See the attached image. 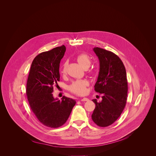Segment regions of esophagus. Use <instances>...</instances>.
I'll list each match as a JSON object with an SVG mask.
<instances>
[{
    "mask_svg": "<svg viewBox=\"0 0 156 156\" xmlns=\"http://www.w3.org/2000/svg\"><path fill=\"white\" fill-rule=\"evenodd\" d=\"M89 99L86 98H83L82 99H81V101H88Z\"/></svg>",
    "mask_w": 156,
    "mask_h": 156,
    "instance_id": "obj_1",
    "label": "esophagus"
}]
</instances>
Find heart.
<instances>
[{"instance_id": "b5f03b06", "label": "heart", "mask_w": 156, "mask_h": 156, "mask_svg": "<svg viewBox=\"0 0 156 156\" xmlns=\"http://www.w3.org/2000/svg\"><path fill=\"white\" fill-rule=\"evenodd\" d=\"M76 60L79 64L83 69H87L91 63V60L87 54L81 53L76 56ZM67 68V62H63L62 66V73L65 75L66 72ZM91 73H93V71H90ZM89 85V82L86 80H77L72 82L69 86V89L70 92L77 95H83L85 94L86 91V87Z\"/></svg>"}]
</instances>
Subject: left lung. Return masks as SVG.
<instances>
[{
	"mask_svg": "<svg viewBox=\"0 0 156 156\" xmlns=\"http://www.w3.org/2000/svg\"><path fill=\"white\" fill-rule=\"evenodd\" d=\"M93 51L100 63L94 90L103 96L101 102L93 100L96 107L91 117L98 126L106 127L119 119L125 107L128 93L126 73L122 61L115 54L99 48H94Z\"/></svg>",
	"mask_w": 156,
	"mask_h": 156,
	"instance_id": "obj_1",
	"label": "left lung"
}]
</instances>
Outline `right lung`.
<instances>
[{"instance_id": "right-lung-1", "label": "right lung", "mask_w": 156, "mask_h": 156, "mask_svg": "<svg viewBox=\"0 0 156 156\" xmlns=\"http://www.w3.org/2000/svg\"><path fill=\"white\" fill-rule=\"evenodd\" d=\"M66 48L64 45L37 55L33 60L27 84L30 108L38 120L51 128H58L68 120L75 100L63 96L54 99V86L60 81L59 66Z\"/></svg>"}]
</instances>
